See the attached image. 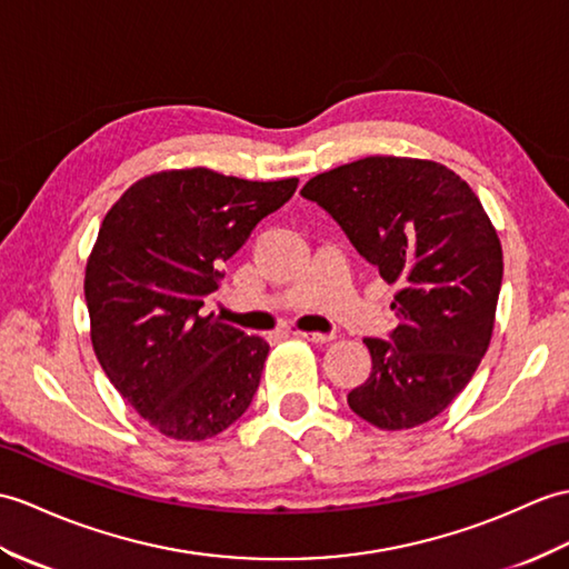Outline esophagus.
Returning a JSON list of instances; mask_svg holds the SVG:
<instances>
[{
	"instance_id": "obj_1",
	"label": "esophagus",
	"mask_w": 569,
	"mask_h": 569,
	"mask_svg": "<svg viewBox=\"0 0 569 569\" xmlns=\"http://www.w3.org/2000/svg\"><path fill=\"white\" fill-rule=\"evenodd\" d=\"M296 337L315 341V345H327V341L335 339V335H320V332H296Z\"/></svg>"
}]
</instances>
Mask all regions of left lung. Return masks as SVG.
Instances as JSON below:
<instances>
[{
    "label": "left lung",
    "instance_id": "1",
    "mask_svg": "<svg viewBox=\"0 0 569 569\" xmlns=\"http://www.w3.org/2000/svg\"><path fill=\"white\" fill-rule=\"evenodd\" d=\"M300 193L400 288L392 302L400 325L390 339H363L373 371L349 392V407L388 431L439 417L492 339L505 261L480 198L456 171L412 157L341 164Z\"/></svg>",
    "mask_w": 569,
    "mask_h": 569
}]
</instances>
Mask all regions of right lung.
I'll use <instances>...</instances> for the list:
<instances>
[{
    "label": "right lung",
    "instance_id": "add662e5",
    "mask_svg": "<svg viewBox=\"0 0 569 569\" xmlns=\"http://www.w3.org/2000/svg\"><path fill=\"white\" fill-rule=\"evenodd\" d=\"M296 189L298 179L174 169L140 179L106 213L84 276L91 345L123 400L169 439H210L252 405L269 345L206 306L222 263Z\"/></svg>",
    "mask_w": 569,
    "mask_h": 569
}]
</instances>
